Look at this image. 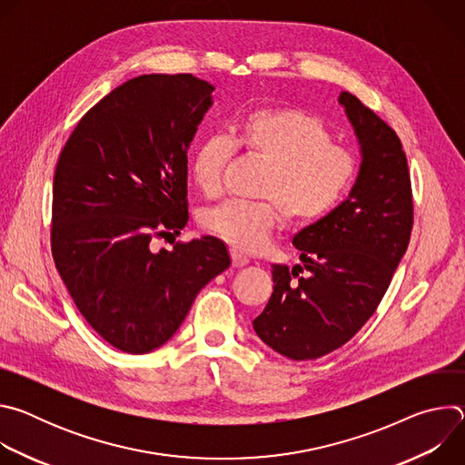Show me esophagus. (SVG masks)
I'll return each instance as SVG.
<instances>
[{
    "mask_svg": "<svg viewBox=\"0 0 465 465\" xmlns=\"http://www.w3.org/2000/svg\"><path fill=\"white\" fill-rule=\"evenodd\" d=\"M232 262H233V267L241 269V267H244V264L250 262V259H248V255H244L242 252L232 250Z\"/></svg>",
    "mask_w": 465,
    "mask_h": 465,
    "instance_id": "34e87169",
    "label": "esophagus"
}]
</instances>
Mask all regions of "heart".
<instances>
[{
	"mask_svg": "<svg viewBox=\"0 0 465 465\" xmlns=\"http://www.w3.org/2000/svg\"><path fill=\"white\" fill-rule=\"evenodd\" d=\"M239 149L267 163L257 194L267 201H230L203 215V226L239 252H257L282 224H311L335 212L357 178L355 156L337 143L327 124L300 108L264 106L246 112L233 126V142L208 134L189 158L193 183L215 198L223 174Z\"/></svg>",
	"mask_w": 465,
	"mask_h": 465,
	"instance_id": "b5f03b06",
	"label": "heart"
}]
</instances>
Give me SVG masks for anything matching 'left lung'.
<instances>
[{
  "instance_id": "left-lung-1",
  "label": "left lung",
  "mask_w": 465,
  "mask_h": 465,
  "mask_svg": "<svg viewBox=\"0 0 465 465\" xmlns=\"http://www.w3.org/2000/svg\"><path fill=\"white\" fill-rule=\"evenodd\" d=\"M362 147L348 201L294 235L303 264H274V292L253 320L274 351L309 361L351 341L377 311L405 255L414 201L400 136L359 97H339Z\"/></svg>"
}]
</instances>
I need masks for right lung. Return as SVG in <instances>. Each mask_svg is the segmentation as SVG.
Instances as JSON below:
<instances>
[{
  "label": "right lung",
  "instance_id": "1",
  "mask_svg": "<svg viewBox=\"0 0 465 465\" xmlns=\"http://www.w3.org/2000/svg\"><path fill=\"white\" fill-rule=\"evenodd\" d=\"M212 92L191 74L130 79L83 115L58 156L54 267L95 333L124 353L165 344L232 262L212 235L151 248L187 224V147Z\"/></svg>",
  "mask_w": 465,
  "mask_h": 465
}]
</instances>
